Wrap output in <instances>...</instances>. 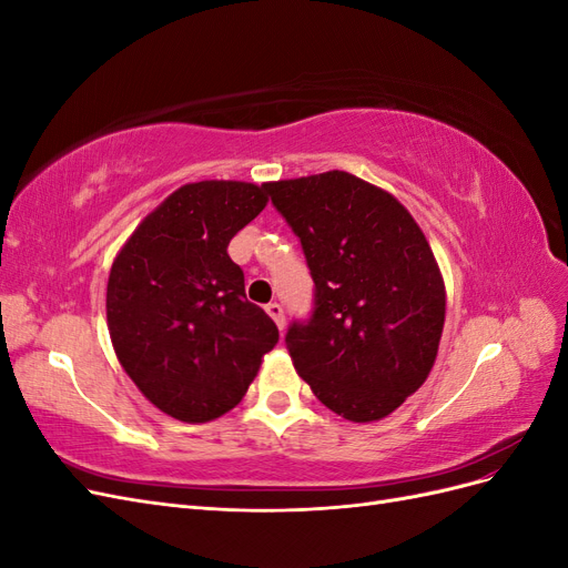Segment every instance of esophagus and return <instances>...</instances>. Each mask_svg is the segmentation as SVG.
I'll return each instance as SVG.
<instances>
[{
    "mask_svg": "<svg viewBox=\"0 0 568 568\" xmlns=\"http://www.w3.org/2000/svg\"><path fill=\"white\" fill-rule=\"evenodd\" d=\"M265 311H267V315L274 320V324H277L280 329H284V324H286L284 307H282L280 303H267V305H265Z\"/></svg>",
    "mask_w": 568,
    "mask_h": 568,
    "instance_id": "34e87169",
    "label": "esophagus"
}]
</instances>
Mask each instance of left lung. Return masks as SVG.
I'll return each mask as SVG.
<instances>
[{
	"mask_svg": "<svg viewBox=\"0 0 568 568\" xmlns=\"http://www.w3.org/2000/svg\"><path fill=\"white\" fill-rule=\"evenodd\" d=\"M301 239L315 282L311 320L286 348L317 400L351 422H376L434 367L445 286L424 232L384 189L343 170L267 182Z\"/></svg>",
	"mask_w": 568,
	"mask_h": 568,
	"instance_id": "left-lung-1",
	"label": "left lung"
}]
</instances>
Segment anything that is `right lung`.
I'll use <instances>...</instances> for the list:
<instances>
[{"mask_svg":"<svg viewBox=\"0 0 568 568\" xmlns=\"http://www.w3.org/2000/svg\"><path fill=\"white\" fill-rule=\"evenodd\" d=\"M265 205L267 184H184L113 261L106 320L115 355L146 400L180 422H211L239 405L280 341L227 253Z\"/></svg>","mask_w":568,"mask_h":568,"instance_id":"obj_1","label":"right lung"}]
</instances>
